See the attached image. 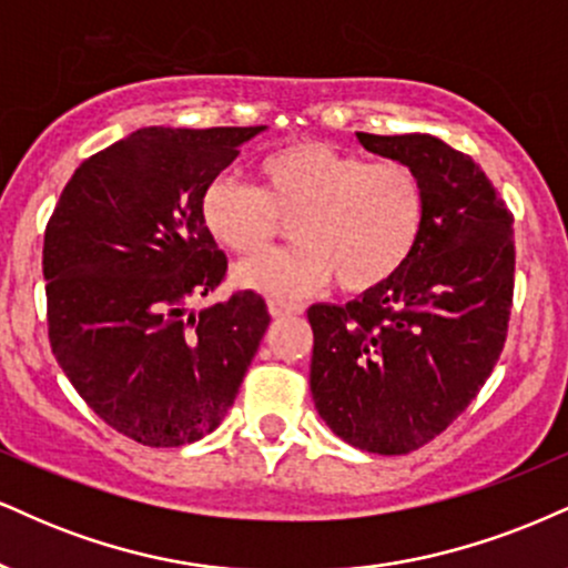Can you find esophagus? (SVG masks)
Returning a JSON list of instances; mask_svg holds the SVG:
<instances>
[{"label":"esophagus","instance_id":"obj_1","mask_svg":"<svg viewBox=\"0 0 568 568\" xmlns=\"http://www.w3.org/2000/svg\"><path fill=\"white\" fill-rule=\"evenodd\" d=\"M268 311H271L273 318H278V316H297V313H303V305L286 303V300H278V297H271L268 300Z\"/></svg>","mask_w":568,"mask_h":568}]
</instances>
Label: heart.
Listing matches in <instances>:
<instances>
[{"label":"heart","mask_w":568,"mask_h":568,"mask_svg":"<svg viewBox=\"0 0 568 568\" xmlns=\"http://www.w3.org/2000/svg\"><path fill=\"white\" fill-rule=\"evenodd\" d=\"M260 185L220 175L204 189V229L220 246L252 255L291 217L295 246L255 255L236 284L271 297H300L335 273L345 292H369L409 263L428 220L423 178L404 162L369 164L326 143L265 153Z\"/></svg>","instance_id":"1"}]
</instances>
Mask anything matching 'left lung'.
Here are the masks:
<instances>
[{"mask_svg": "<svg viewBox=\"0 0 568 568\" xmlns=\"http://www.w3.org/2000/svg\"><path fill=\"white\" fill-rule=\"evenodd\" d=\"M356 140L423 178L428 220L390 282L345 305H311V393L345 444L406 455L463 415L503 353L513 215L481 166L444 140L425 132H356Z\"/></svg>", "mask_w": 568, "mask_h": 568, "instance_id": "1", "label": "left lung"}]
</instances>
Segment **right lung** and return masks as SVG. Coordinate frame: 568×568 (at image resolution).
<instances>
[{"label":"right lung","instance_id":"1","mask_svg":"<svg viewBox=\"0 0 568 568\" xmlns=\"http://www.w3.org/2000/svg\"><path fill=\"white\" fill-rule=\"evenodd\" d=\"M263 130L143 126L84 159L47 223L52 353L87 406L143 446L215 430L271 324L252 290L189 311L229 268L204 189Z\"/></svg>","mask_w":568,"mask_h":568}]
</instances>
